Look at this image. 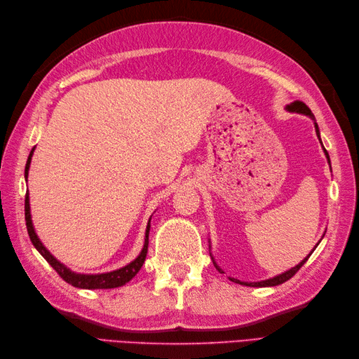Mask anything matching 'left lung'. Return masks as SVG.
Returning <instances> with one entry per match:
<instances>
[{
  "label": "left lung",
  "instance_id": "obj_1",
  "mask_svg": "<svg viewBox=\"0 0 359 359\" xmlns=\"http://www.w3.org/2000/svg\"><path fill=\"white\" fill-rule=\"evenodd\" d=\"M285 109L288 111V112H296V114H304V116H309L311 120L315 121V129H316V135L319 137V128H318V123H316V120H315V116H313V112L310 111V108L309 106L304 103V102H299V100H296V102H293V103H290V104H287L285 106ZM319 142H321V137H319ZM324 152H325V157H327V160H329V163H330V157H329V152L325 151V148H324ZM318 245V243H316ZM316 248V247H315ZM315 248H313V251H315ZM311 255V253H310ZM310 255L306 257V259H302V261L297 264L296 266H293V269H290V270H287L285 273H282V274H278V276H274V278H270V279H265V280H261V282H243V280H239V279H234V278H228L230 280H233V282H236V284H241V285H247V287H274V285H279V284H284L285 280H288L290 278H293L294 274H296V271L301 269V266L306 264V261L307 259L310 257ZM211 259H212V256H211ZM212 264H215V266L216 269L220 271V273H224L222 271V269H220V266L215 262V259H212Z\"/></svg>",
  "mask_w": 359,
  "mask_h": 359
}]
</instances>
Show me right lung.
Wrapping results in <instances>:
<instances>
[{"label": "right lung", "mask_w": 359, "mask_h": 359, "mask_svg": "<svg viewBox=\"0 0 359 359\" xmlns=\"http://www.w3.org/2000/svg\"><path fill=\"white\" fill-rule=\"evenodd\" d=\"M32 154L34 149L30 151V154L27 157L26 162V170H25V177L27 180L29 175V166H30V160H32ZM25 216H26V226H27V233L29 238L32 241L34 247L38 250L46 261L50 264V266L55 270L60 276H62L67 284H71L77 288H88V290H100V288H117L125 285L126 282L131 280L139 270L142 269V265L147 259V253H148V236H149V222L147 225V233H144V243L143 248L140 251V255L137 256L133 262H129L128 265L121 266L118 270H114L109 273H100V274H81V273H75L72 270L67 269L66 265H63L58 259L53 257L50 255V251L43 245V242L38 239V236L35 233V228L32 224V216H30V203H29V191L26 193V201H25ZM151 220V219H149Z\"/></svg>", "instance_id": "1"}]
</instances>
